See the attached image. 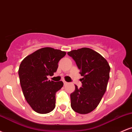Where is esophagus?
I'll list each match as a JSON object with an SVG mask.
<instances>
[{
	"label": "esophagus",
	"mask_w": 132,
	"mask_h": 132,
	"mask_svg": "<svg viewBox=\"0 0 132 132\" xmlns=\"http://www.w3.org/2000/svg\"><path fill=\"white\" fill-rule=\"evenodd\" d=\"M63 83H64V85H66V84H68L67 82H66L65 81H63Z\"/></svg>",
	"instance_id": "obj_1"
}]
</instances>
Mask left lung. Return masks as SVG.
<instances>
[{"label": "left lung", "instance_id": "8db88e82", "mask_svg": "<svg viewBox=\"0 0 132 132\" xmlns=\"http://www.w3.org/2000/svg\"><path fill=\"white\" fill-rule=\"evenodd\" d=\"M68 54L75 60L79 73L82 87L75 86L71 94V108L76 112L86 114L99 105L107 89L110 68L102 56L88 48L72 50Z\"/></svg>", "mask_w": 132, "mask_h": 132}]
</instances>
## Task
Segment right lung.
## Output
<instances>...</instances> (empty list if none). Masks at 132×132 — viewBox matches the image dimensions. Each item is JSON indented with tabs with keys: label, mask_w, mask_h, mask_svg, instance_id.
Listing matches in <instances>:
<instances>
[{
	"label": "right lung",
	"mask_w": 132,
	"mask_h": 132,
	"mask_svg": "<svg viewBox=\"0 0 132 132\" xmlns=\"http://www.w3.org/2000/svg\"><path fill=\"white\" fill-rule=\"evenodd\" d=\"M66 55L60 50L46 47L35 51L23 60L19 75L23 94L36 112L45 114L55 107L56 93L63 86L62 81L48 80L58 68V62Z\"/></svg>",
	"instance_id": "obj_1"
}]
</instances>
